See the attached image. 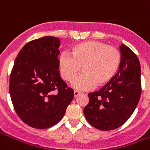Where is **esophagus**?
<instances>
[{
	"instance_id": "esophagus-1",
	"label": "esophagus",
	"mask_w": 150,
	"mask_h": 150,
	"mask_svg": "<svg viewBox=\"0 0 150 150\" xmlns=\"http://www.w3.org/2000/svg\"><path fill=\"white\" fill-rule=\"evenodd\" d=\"M80 94H81V92H79V91H74V96H75V97H77V96H79Z\"/></svg>"
}]
</instances>
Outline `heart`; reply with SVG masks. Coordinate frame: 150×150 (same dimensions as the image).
<instances>
[{
  "mask_svg": "<svg viewBox=\"0 0 150 150\" xmlns=\"http://www.w3.org/2000/svg\"><path fill=\"white\" fill-rule=\"evenodd\" d=\"M69 54L63 53L59 57L60 75L64 81L71 82L82 68L83 74L71 83L73 88L82 91L107 84L116 76L121 62L119 50L97 41L79 43Z\"/></svg>",
  "mask_w": 150,
  "mask_h": 150,
  "instance_id": "heart-1",
  "label": "heart"
}]
</instances>
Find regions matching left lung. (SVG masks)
Wrapping results in <instances>:
<instances>
[{"mask_svg":"<svg viewBox=\"0 0 150 150\" xmlns=\"http://www.w3.org/2000/svg\"><path fill=\"white\" fill-rule=\"evenodd\" d=\"M121 62L116 76L99 91L88 94L83 112L88 123L100 130L117 129L129 120L142 94L138 58L125 45L120 46Z\"/></svg>","mask_w":150,"mask_h":150,"instance_id":"1","label":"left lung"}]
</instances>
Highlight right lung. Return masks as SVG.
<instances>
[{"label":"right lung","mask_w":150,"mask_h":150,"mask_svg":"<svg viewBox=\"0 0 150 150\" xmlns=\"http://www.w3.org/2000/svg\"><path fill=\"white\" fill-rule=\"evenodd\" d=\"M60 40L46 36L26 43L12 69L9 94L20 119L35 129H48L62 119L74 91L60 77Z\"/></svg>","instance_id":"1"}]
</instances>
